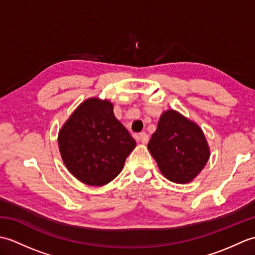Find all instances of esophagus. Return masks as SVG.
Masks as SVG:
<instances>
[{"instance_id": "esophagus-1", "label": "esophagus", "mask_w": 255, "mask_h": 255, "mask_svg": "<svg viewBox=\"0 0 255 255\" xmlns=\"http://www.w3.org/2000/svg\"><path fill=\"white\" fill-rule=\"evenodd\" d=\"M139 140H140V142L145 144V143H148V141H149V136L145 132H142V133L139 134Z\"/></svg>"}]
</instances>
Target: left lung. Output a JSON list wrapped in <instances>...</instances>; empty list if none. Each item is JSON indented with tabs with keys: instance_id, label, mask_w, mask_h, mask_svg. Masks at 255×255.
<instances>
[{
	"instance_id": "obj_1",
	"label": "left lung",
	"mask_w": 255,
	"mask_h": 255,
	"mask_svg": "<svg viewBox=\"0 0 255 255\" xmlns=\"http://www.w3.org/2000/svg\"><path fill=\"white\" fill-rule=\"evenodd\" d=\"M148 149L171 182L193 181L209 159V147L196 124L173 110L162 114Z\"/></svg>"
}]
</instances>
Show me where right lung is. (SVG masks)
<instances>
[{
  "instance_id": "add662e5",
  "label": "right lung",
  "mask_w": 255,
  "mask_h": 255,
  "mask_svg": "<svg viewBox=\"0 0 255 255\" xmlns=\"http://www.w3.org/2000/svg\"><path fill=\"white\" fill-rule=\"evenodd\" d=\"M110 101H84L59 131L61 158L73 176L102 186L122 172L136 141L117 121Z\"/></svg>"
}]
</instances>
